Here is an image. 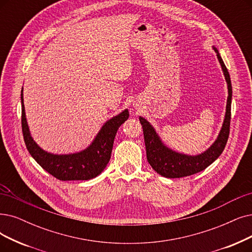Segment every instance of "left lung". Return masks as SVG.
Returning <instances> with one entry per match:
<instances>
[{
  "instance_id": "obj_1",
  "label": "left lung",
  "mask_w": 252,
  "mask_h": 252,
  "mask_svg": "<svg viewBox=\"0 0 252 252\" xmlns=\"http://www.w3.org/2000/svg\"><path fill=\"white\" fill-rule=\"evenodd\" d=\"M218 61L222 69L228 90V96L226 101L225 117L223 120L222 127L215 142L205 152L198 155H187L176 152L163 144L154 127L148 121L139 117V122L143 126L145 145L147 151V159L150 165L153 167L156 173L165 178H182L194 175L202 172L221 155L225 148L230 124V104L233 90H231L230 77L227 69L220 57V54L216 47H214Z\"/></svg>"
}]
</instances>
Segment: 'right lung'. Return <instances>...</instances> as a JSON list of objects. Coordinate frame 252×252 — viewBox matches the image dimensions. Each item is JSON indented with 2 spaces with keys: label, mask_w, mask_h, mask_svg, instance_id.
<instances>
[{
  "label": "right lung",
  "mask_w": 252,
  "mask_h": 252,
  "mask_svg": "<svg viewBox=\"0 0 252 252\" xmlns=\"http://www.w3.org/2000/svg\"><path fill=\"white\" fill-rule=\"evenodd\" d=\"M22 128L27 149L37 163L61 181L91 180L103 172L112 155L114 140L119 127L129 117L128 109L109 119L88 148L72 154H53L40 148L28 126L22 90Z\"/></svg>",
  "instance_id": "1"
}]
</instances>
